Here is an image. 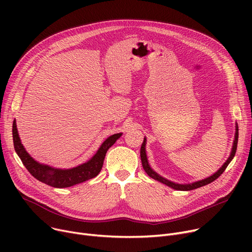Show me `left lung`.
Segmentation results:
<instances>
[{
	"instance_id": "1",
	"label": "left lung",
	"mask_w": 252,
	"mask_h": 252,
	"mask_svg": "<svg viewBox=\"0 0 252 252\" xmlns=\"http://www.w3.org/2000/svg\"><path fill=\"white\" fill-rule=\"evenodd\" d=\"M237 144H238V126H236V134H235V141H234V145H233V148H232V152H231V155L230 157L228 158V160L223 163V165L217 171V173L215 175H213L211 177L207 178V179H204L202 181H198V182H195L193 184H188V185H180V184H176V183H173L170 181H167L166 179L160 177L158 174H156L155 171L152 170V168L149 166L148 164V160H147V156H146V152H145V145H146V139H144L143 143H142V146H141V151H140V154H141V160H142V165H143V168L144 170L146 171L147 175L149 177H151L152 179L160 182L164 185H166V186L173 188V189H176V190H181V191H190V190H193V189H197V188H200L202 186H205V185L211 183L216 181L222 173L224 171V169L227 168V166L229 165V163L231 162V160L233 159V157L235 156V153H236V150H237Z\"/></svg>"
}]
</instances>
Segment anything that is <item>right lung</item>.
<instances>
[{
    "instance_id": "obj_1",
    "label": "right lung",
    "mask_w": 252,
    "mask_h": 252,
    "mask_svg": "<svg viewBox=\"0 0 252 252\" xmlns=\"http://www.w3.org/2000/svg\"><path fill=\"white\" fill-rule=\"evenodd\" d=\"M12 134L14 149L26 169L30 171V174L39 182L45 183L49 185V186L55 188L71 187L76 184L86 182L98 176L102 169L106 152L115 143V141L122 136V134H115L110 136L108 139H106L97 153L88 162L70 169H57L48 165L39 164L25 151L17 133L15 121L13 122Z\"/></svg>"
}]
</instances>
